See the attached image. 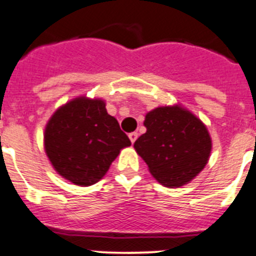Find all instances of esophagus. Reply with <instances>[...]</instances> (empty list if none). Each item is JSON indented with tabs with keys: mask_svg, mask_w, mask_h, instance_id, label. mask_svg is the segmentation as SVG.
Returning <instances> with one entry per match:
<instances>
[{
	"mask_svg": "<svg viewBox=\"0 0 256 256\" xmlns=\"http://www.w3.org/2000/svg\"><path fill=\"white\" fill-rule=\"evenodd\" d=\"M128 139H130V142L134 144V142H136V139H138V132H130V134H128Z\"/></svg>",
	"mask_w": 256,
	"mask_h": 256,
	"instance_id": "1",
	"label": "esophagus"
}]
</instances>
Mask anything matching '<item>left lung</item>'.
I'll return each instance as SVG.
<instances>
[{"instance_id":"obj_1","label":"left lung","mask_w":256,"mask_h":256,"mask_svg":"<svg viewBox=\"0 0 256 256\" xmlns=\"http://www.w3.org/2000/svg\"><path fill=\"white\" fill-rule=\"evenodd\" d=\"M146 132L134 148L150 174L164 187L190 183L208 163L212 140L207 126L180 104L160 106L145 114Z\"/></svg>"}]
</instances>
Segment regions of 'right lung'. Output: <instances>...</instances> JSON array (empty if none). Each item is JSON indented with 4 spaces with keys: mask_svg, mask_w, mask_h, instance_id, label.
I'll use <instances>...</instances> for the list:
<instances>
[{
    "mask_svg": "<svg viewBox=\"0 0 256 256\" xmlns=\"http://www.w3.org/2000/svg\"><path fill=\"white\" fill-rule=\"evenodd\" d=\"M130 139L102 98L80 96L59 107L44 131L46 156L59 176L80 187L104 176Z\"/></svg>",
    "mask_w": 256,
    "mask_h": 256,
    "instance_id": "obj_1",
    "label": "right lung"
}]
</instances>
